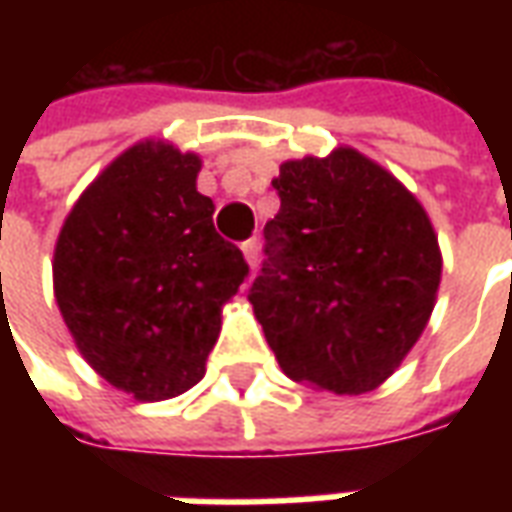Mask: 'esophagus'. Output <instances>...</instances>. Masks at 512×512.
I'll return each mask as SVG.
<instances>
[{"mask_svg":"<svg viewBox=\"0 0 512 512\" xmlns=\"http://www.w3.org/2000/svg\"><path fill=\"white\" fill-rule=\"evenodd\" d=\"M241 249H244L246 263L255 268L257 260H260V241H257V238H249V241H244V244H241Z\"/></svg>","mask_w":512,"mask_h":512,"instance_id":"esophagus-1","label":"esophagus"}]
</instances>
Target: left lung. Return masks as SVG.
<instances>
[{
  "mask_svg": "<svg viewBox=\"0 0 512 512\" xmlns=\"http://www.w3.org/2000/svg\"><path fill=\"white\" fill-rule=\"evenodd\" d=\"M249 301L279 367L299 384L362 395L395 373L436 301L428 213L351 147L279 167Z\"/></svg>",
  "mask_w": 512,
  "mask_h": 512,
  "instance_id": "1",
  "label": "left lung"
}]
</instances>
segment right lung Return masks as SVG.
Returning <instances> with one entry per match:
<instances>
[{
	"label": "right lung",
	"instance_id": "right-lung-1",
	"mask_svg": "<svg viewBox=\"0 0 512 512\" xmlns=\"http://www.w3.org/2000/svg\"><path fill=\"white\" fill-rule=\"evenodd\" d=\"M200 158L142 142L84 191L54 252V293L84 359L136 400L205 376L222 304L249 277L197 191Z\"/></svg>",
	"mask_w": 512,
	"mask_h": 512
}]
</instances>
